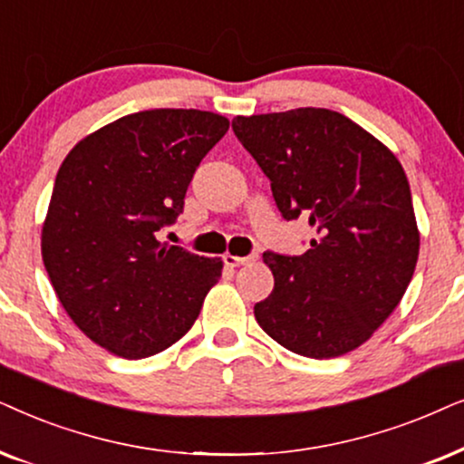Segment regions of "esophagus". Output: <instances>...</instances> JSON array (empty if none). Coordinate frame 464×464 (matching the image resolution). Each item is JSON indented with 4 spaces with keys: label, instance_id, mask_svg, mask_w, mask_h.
<instances>
[{
    "label": "esophagus",
    "instance_id": "obj_1",
    "mask_svg": "<svg viewBox=\"0 0 464 464\" xmlns=\"http://www.w3.org/2000/svg\"><path fill=\"white\" fill-rule=\"evenodd\" d=\"M258 255H250V256H233V255H225L222 261H225L227 267H242V265H250L255 263Z\"/></svg>",
    "mask_w": 464,
    "mask_h": 464
}]
</instances>
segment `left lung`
Masks as SVG:
<instances>
[{
	"label": "left lung",
	"instance_id": "left-lung-1",
	"mask_svg": "<svg viewBox=\"0 0 464 464\" xmlns=\"http://www.w3.org/2000/svg\"><path fill=\"white\" fill-rule=\"evenodd\" d=\"M233 131L286 220L316 237L301 256L265 252L274 290L256 323L295 354L356 350L394 312L418 263L420 231L399 159L348 116L324 108L237 116Z\"/></svg>",
	"mask_w": 464,
	"mask_h": 464
}]
</instances>
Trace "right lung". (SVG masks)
<instances>
[{"mask_svg":"<svg viewBox=\"0 0 464 464\" xmlns=\"http://www.w3.org/2000/svg\"><path fill=\"white\" fill-rule=\"evenodd\" d=\"M225 116L144 110L86 135L57 171L42 258L61 305L91 342L138 361L188 333L222 261L160 244Z\"/></svg>","mask_w":464,"mask_h":464,"instance_id":"1","label":"right lung"}]
</instances>
